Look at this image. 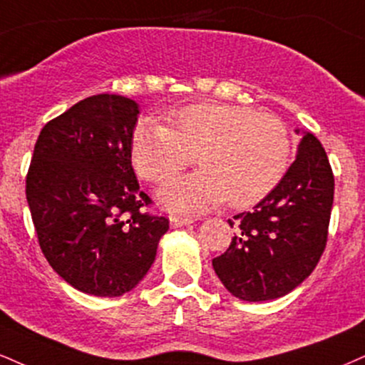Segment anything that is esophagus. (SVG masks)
Here are the masks:
<instances>
[{
	"instance_id": "1",
	"label": "esophagus",
	"mask_w": 365,
	"mask_h": 365,
	"mask_svg": "<svg viewBox=\"0 0 365 365\" xmlns=\"http://www.w3.org/2000/svg\"><path fill=\"white\" fill-rule=\"evenodd\" d=\"M192 222V217H187V216H170V225L171 227H182V226H187Z\"/></svg>"
}]
</instances>
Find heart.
Masks as SVG:
<instances>
[{
	"instance_id": "obj_1",
	"label": "heart",
	"mask_w": 365,
	"mask_h": 365,
	"mask_svg": "<svg viewBox=\"0 0 365 365\" xmlns=\"http://www.w3.org/2000/svg\"><path fill=\"white\" fill-rule=\"evenodd\" d=\"M166 127L135 125L130 160L140 178L161 182L195 160L200 170L173 177L158 190L171 212L200 214L227 199L232 207L257 204L279 185L292 156L287 125L243 105L200 102L170 112Z\"/></svg>"
}]
</instances>
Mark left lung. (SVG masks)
<instances>
[{"instance_id": "obj_1", "label": "left lung", "mask_w": 365, "mask_h": 365, "mask_svg": "<svg viewBox=\"0 0 365 365\" xmlns=\"http://www.w3.org/2000/svg\"><path fill=\"white\" fill-rule=\"evenodd\" d=\"M296 133L302 139L287 173L253 212L235 216L238 232L212 260L219 280L241 301H270L294 291L327 247L335 190L331 166L313 134Z\"/></svg>"}]
</instances>
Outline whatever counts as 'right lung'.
I'll list each match as a JSON object with an SVG mask.
<instances>
[{
    "instance_id": "obj_1",
    "label": "right lung",
    "mask_w": 365,
    "mask_h": 365,
    "mask_svg": "<svg viewBox=\"0 0 365 365\" xmlns=\"http://www.w3.org/2000/svg\"><path fill=\"white\" fill-rule=\"evenodd\" d=\"M139 105L95 95L47 122L27 173V202L49 265L78 291H133L156 258L168 219L140 212L130 138Z\"/></svg>"
}]
</instances>
